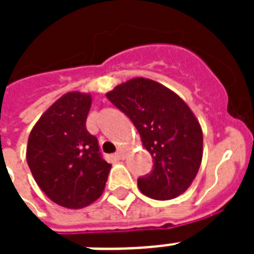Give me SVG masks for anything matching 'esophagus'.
Instances as JSON below:
<instances>
[{
  "label": "esophagus",
  "mask_w": 254,
  "mask_h": 254,
  "mask_svg": "<svg viewBox=\"0 0 254 254\" xmlns=\"http://www.w3.org/2000/svg\"><path fill=\"white\" fill-rule=\"evenodd\" d=\"M116 157H117L119 159H125V157H127V155H125V151H124L123 149H119V150H117V153H116Z\"/></svg>",
  "instance_id": "34e87169"
}]
</instances>
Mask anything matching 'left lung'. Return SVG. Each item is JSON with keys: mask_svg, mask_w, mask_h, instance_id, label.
Masks as SVG:
<instances>
[{"mask_svg": "<svg viewBox=\"0 0 254 254\" xmlns=\"http://www.w3.org/2000/svg\"><path fill=\"white\" fill-rule=\"evenodd\" d=\"M107 97L134 124L153 157L151 173L137 181L141 192L155 200L185 192L203 155L201 127L187 104L169 88L143 77L117 85Z\"/></svg>", "mask_w": 254, "mask_h": 254, "instance_id": "obj_1", "label": "left lung"}]
</instances>
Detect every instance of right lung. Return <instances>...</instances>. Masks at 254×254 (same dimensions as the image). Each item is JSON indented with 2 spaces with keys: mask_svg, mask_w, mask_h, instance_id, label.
I'll return each mask as SVG.
<instances>
[{
  "mask_svg": "<svg viewBox=\"0 0 254 254\" xmlns=\"http://www.w3.org/2000/svg\"><path fill=\"white\" fill-rule=\"evenodd\" d=\"M91 103L85 93H65L43 113L27 141L26 159L34 179L65 208H83L99 199L111 170L85 127Z\"/></svg>",
  "mask_w": 254,
  "mask_h": 254,
  "instance_id": "right-lung-1",
  "label": "right lung"
}]
</instances>
